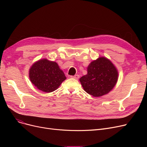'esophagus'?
Masks as SVG:
<instances>
[{
  "mask_svg": "<svg viewBox=\"0 0 147 147\" xmlns=\"http://www.w3.org/2000/svg\"><path fill=\"white\" fill-rule=\"evenodd\" d=\"M71 78H74V79H79V78H80V76L78 75V74H76L74 76H71Z\"/></svg>",
  "mask_w": 147,
  "mask_h": 147,
  "instance_id": "34e87169",
  "label": "esophagus"
}]
</instances>
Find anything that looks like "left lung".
Masks as SVG:
<instances>
[{
  "label": "left lung",
  "instance_id": "1",
  "mask_svg": "<svg viewBox=\"0 0 147 147\" xmlns=\"http://www.w3.org/2000/svg\"><path fill=\"white\" fill-rule=\"evenodd\" d=\"M87 74L79 80L88 94L99 97L109 94L116 84L119 72L112 62L106 57H99L89 64Z\"/></svg>",
  "mask_w": 147,
  "mask_h": 147
}]
</instances>
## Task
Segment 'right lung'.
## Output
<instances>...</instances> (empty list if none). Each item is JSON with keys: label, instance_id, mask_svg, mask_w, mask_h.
I'll use <instances>...</instances> for the list:
<instances>
[{"label": "right lung", "instance_id": "obj_1", "mask_svg": "<svg viewBox=\"0 0 147 147\" xmlns=\"http://www.w3.org/2000/svg\"><path fill=\"white\" fill-rule=\"evenodd\" d=\"M29 79L37 89L46 93L57 90L67 78L55 61L46 58L36 61L29 69Z\"/></svg>", "mask_w": 147, "mask_h": 147}]
</instances>
